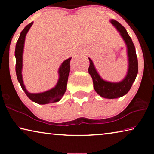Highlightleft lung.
Here are the masks:
<instances>
[{"mask_svg":"<svg viewBox=\"0 0 154 154\" xmlns=\"http://www.w3.org/2000/svg\"><path fill=\"white\" fill-rule=\"evenodd\" d=\"M111 22L120 33L127 45L129 64L126 76L122 82L118 83H111L104 81L96 71L90 58H89L90 66L88 72L92 78L94 88L96 92L102 97L113 99L122 97L126 94L131 88L138 73V60L134 43L128 34L126 28L116 20H112Z\"/></svg>","mask_w":154,"mask_h":154,"instance_id":"1","label":"left lung"}]
</instances>
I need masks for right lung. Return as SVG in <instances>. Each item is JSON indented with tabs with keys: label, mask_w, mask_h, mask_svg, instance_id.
Listing matches in <instances>:
<instances>
[{
	"label": "right lung",
	"mask_w": 154,
	"mask_h": 154,
	"mask_svg": "<svg viewBox=\"0 0 154 154\" xmlns=\"http://www.w3.org/2000/svg\"><path fill=\"white\" fill-rule=\"evenodd\" d=\"M33 22L30 23L26 26L24 30L20 33V36L17 41L16 46H15V56L16 59V64H15V72H16L17 78L19 83H20L22 90L24 91L26 94L31 100L34 101L40 105H45L51 103L58 102L62 98L66 90V85L70 72V62L71 58H69L63 62V63L59 69V79L55 88H52L48 91H46L43 93L33 94L30 93L26 89L22 80V54L24 49V41L26 35L29 30L30 27L32 26Z\"/></svg>",
	"instance_id": "add662e5"
}]
</instances>
